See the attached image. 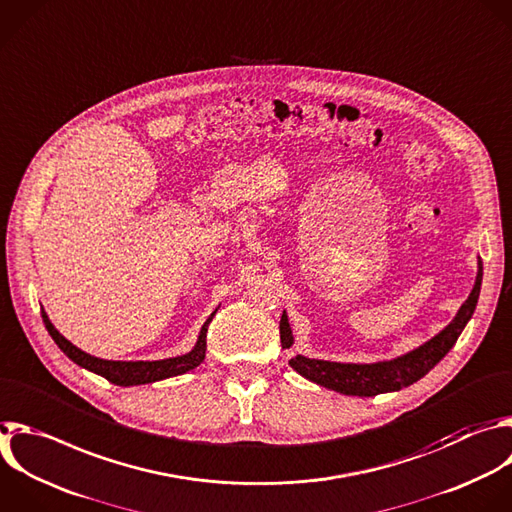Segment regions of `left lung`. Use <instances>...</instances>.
<instances>
[{"mask_svg": "<svg viewBox=\"0 0 512 512\" xmlns=\"http://www.w3.org/2000/svg\"><path fill=\"white\" fill-rule=\"evenodd\" d=\"M476 279L472 285L470 295L460 305L452 321L440 329L434 337L422 346L392 358V360H380L372 364H352V362H329V360H317L303 354H297L289 360V366L303 376L309 382H315L317 386H323L327 390L346 394V396H378L386 392H398L406 386H412L420 378H424L456 344L458 335L470 321L478 295L482 285V261L478 257L476 263ZM279 333H281V346L283 350H291L295 344L293 329L289 325L287 311H283L279 321Z\"/></svg>", "mask_w": 512, "mask_h": 512, "instance_id": "left-lung-1", "label": "left lung"}]
</instances>
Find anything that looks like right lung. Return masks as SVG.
<instances>
[{"mask_svg":"<svg viewBox=\"0 0 512 512\" xmlns=\"http://www.w3.org/2000/svg\"><path fill=\"white\" fill-rule=\"evenodd\" d=\"M219 309V307H217ZM217 309L207 317V321L203 323L197 344L191 352L183 354V356H175V358H164V360H136V362H120V360H102L96 356H90L86 352H82L80 348H76L72 342L54 327V323L50 321L48 313L42 307V319L44 325L48 329V333L52 335V339L56 342V346L80 368L94 372L102 378H106L108 382L116 384V386H138V384H150V382H158V380H166L173 376H181L187 374L191 370H195L197 366H201V362L205 360L207 354V329L209 323L213 321Z\"/></svg>","mask_w":512,"mask_h":512,"instance_id":"right-lung-1","label":"right lung"}]
</instances>
